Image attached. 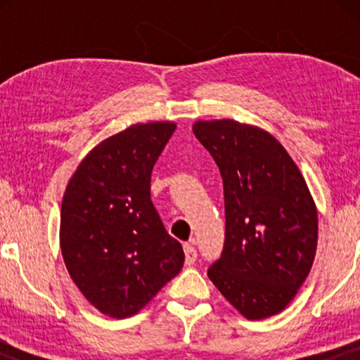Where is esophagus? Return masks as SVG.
<instances>
[{"instance_id": "1", "label": "esophagus", "mask_w": 360, "mask_h": 360, "mask_svg": "<svg viewBox=\"0 0 360 360\" xmlns=\"http://www.w3.org/2000/svg\"><path fill=\"white\" fill-rule=\"evenodd\" d=\"M184 250H185V262L188 264V265H191V264H195V260H196V249L193 248V245L191 244H185L184 245Z\"/></svg>"}]
</instances>
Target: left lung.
Here are the masks:
<instances>
[{"instance_id": "obj_1", "label": "left lung", "mask_w": 360, "mask_h": 360, "mask_svg": "<svg viewBox=\"0 0 360 360\" xmlns=\"http://www.w3.org/2000/svg\"><path fill=\"white\" fill-rule=\"evenodd\" d=\"M193 132L219 167L226 239L208 277L248 319L288 307L311 270L318 211L285 147L257 126L196 121Z\"/></svg>"}]
</instances>
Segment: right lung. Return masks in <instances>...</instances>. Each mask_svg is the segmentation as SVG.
<instances>
[{
  "instance_id": "add662e5",
  "label": "right lung",
  "mask_w": 360,
  "mask_h": 360,
  "mask_svg": "<svg viewBox=\"0 0 360 360\" xmlns=\"http://www.w3.org/2000/svg\"><path fill=\"white\" fill-rule=\"evenodd\" d=\"M170 121L132 124L88 152L60 210L63 262L78 290L111 318L139 313L180 272L185 254L150 200V175Z\"/></svg>"
}]
</instances>
